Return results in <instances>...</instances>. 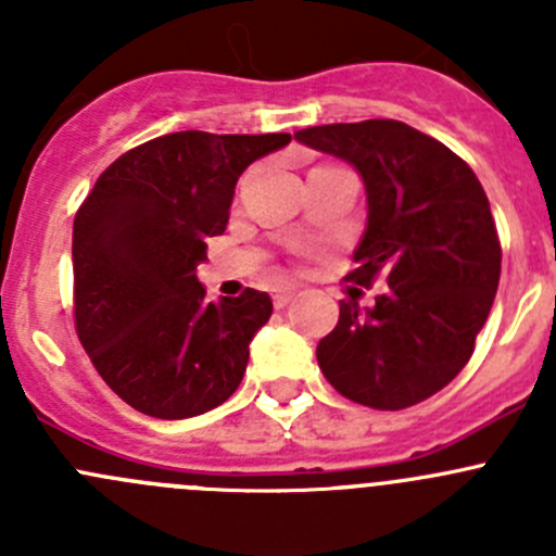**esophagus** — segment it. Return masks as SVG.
<instances>
[{
    "instance_id": "esophagus-1",
    "label": "esophagus",
    "mask_w": 556,
    "mask_h": 556,
    "mask_svg": "<svg viewBox=\"0 0 556 556\" xmlns=\"http://www.w3.org/2000/svg\"><path fill=\"white\" fill-rule=\"evenodd\" d=\"M293 295H295L293 288L277 290V293H274V306H277V309H282V306H288L290 301H293Z\"/></svg>"
}]
</instances>
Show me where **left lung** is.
<instances>
[{"label": "left lung", "mask_w": 556, "mask_h": 556, "mask_svg": "<svg viewBox=\"0 0 556 556\" xmlns=\"http://www.w3.org/2000/svg\"><path fill=\"white\" fill-rule=\"evenodd\" d=\"M295 139L361 172L368 228L346 282H387L371 309L339 304V323L317 344L325 379L379 412L428 401L470 361L501 282V239L479 177L401 121L330 123Z\"/></svg>", "instance_id": "8db88e82"}]
</instances>
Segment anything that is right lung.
<instances>
[{
    "mask_svg": "<svg viewBox=\"0 0 556 556\" xmlns=\"http://www.w3.org/2000/svg\"><path fill=\"white\" fill-rule=\"evenodd\" d=\"M290 134L174 131L112 161L75 215V330L117 397L155 419L220 406L244 377L268 293L206 301L195 266L237 179Z\"/></svg>",
    "mask_w": 556,
    "mask_h": 556,
    "instance_id": "obj_1",
    "label": "right lung"
}]
</instances>
